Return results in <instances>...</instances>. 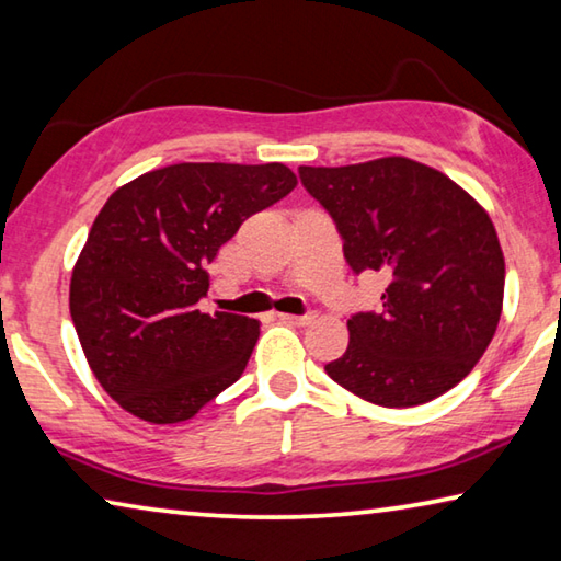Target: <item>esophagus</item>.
I'll list each match as a JSON object with an SVG mask.
<instances>
[{
	"mask_svg": "<svg viewBox=\"0 0 561 561\" xmlns=\"http://www.w3.org/2000/svg\"><path fill=\"white\" fill-rule=\"evenodd\" d=\"M282 319H284V322L295 324V327H307V324L314 322L317 314L314 312L312 314H282Z\"/></svg>",
	"mask_w": 561,
	"mask_h": 561,
	"instance_id": "obj_1",
	"label": "esophagus"
}]
</instances>
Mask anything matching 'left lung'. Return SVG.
Segmentation results:
<instances>
[{
    "label": "left lung",
    "mask_w": 561,
    "mask_h": 561,
    "mask_svg": "<svg viewBox=\"0 0 561 561\" xmlns=\"http://www.w3.org/2000/svg\"><path fill=\"white\" fill-rule=\"evenodd\" d=\"M332 215L354 272L387 277L379 312L354 314L327 375L371 404L416 407L482 359L504 301V254L486 209L439 169L409 157L299 167Z\"/></svg>",
    "instance_id": "1"
}]
</instances>
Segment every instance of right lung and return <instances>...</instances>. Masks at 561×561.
<instances>
[{
    "instance_id": "obj_1",
    "label": "right lung",
    "mask_w": 561,
    "mask_h": 561,
    "mask_svg": "<svg viewBox=\"0 0 561 561\" xmlns=\"http://www.w3.org/2000/svg\"><path fill=\"white\" fill-rule=\"evenodd\" d=\"M295 186L279 162H182L106 199L72 270L69 314L89 369L122 409L176 424L242 377L260 322L197 309L209 289L204 266Z\"/></svg>"
}]
</instances>
